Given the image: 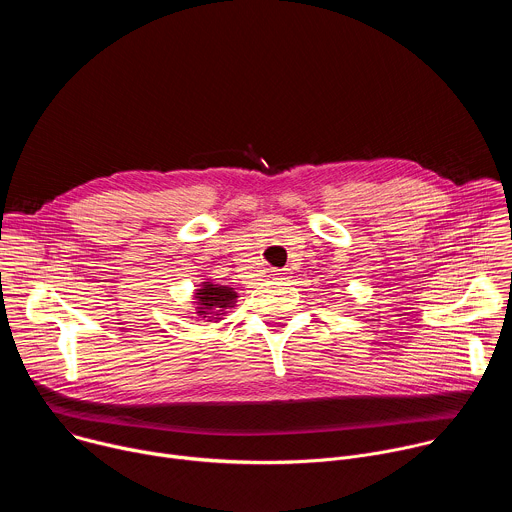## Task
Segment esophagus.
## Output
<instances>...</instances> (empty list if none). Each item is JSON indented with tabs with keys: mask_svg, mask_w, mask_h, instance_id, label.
<instances>
[{
	"mask_svg": "<svg viewBox=\"0 0 512 512\" xmlns=\"http://www.w3.org/2000/svg\"><path fill=\"white\" fill-rule=\"evenodd\" d=\"M271 275H273V279H279V281L289 279V269H279V271H273Z\"/></svg>",
	"mask_w": 512,
	"mask_h": 512,
	"instance_id": "1",
	"label": "esophagus"
}]
</instances>
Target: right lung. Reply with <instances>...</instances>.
Instances as JSON below:
<instances>
[{
	"label": "right lung",
	"mask_w": 512,
	"mask_h": 512,
	"mask_svg": "<svg viewBox=\"0 0 512 512\" xmlns=\"http://www.w3.org/2000/svg\"><path fill=\"white\" fill-rule=\"evenodd\" d=\"M192 300H194L192 302L194 316L204 318L206 322H221V320H225L227 312L237 306L239 294L229 285H221L212 279H204V281H200L198 289H194ZM194 316H190V318H194Z\"/></svg>",
	"instance_id": "right-lung-1"
}]
</instances>
